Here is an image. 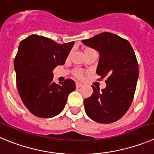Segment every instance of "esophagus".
<instances>
[{"mask_svg": "<svg viewBox=\"0 0 154 154\" xmlns=\"http://www.w3.org/2000/svg\"><path fill=\"white\" fill-rule=\"evenodd\" d=\"M82 85H83V84H82L81 83H80V82H76V87H77V88L82 87Z\"/></svg>", "mask_w": 154, "mask_h": 154, "instance_id": "obj_1", "label": "esophagus"}]
</instances>
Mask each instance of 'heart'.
Returning <instances> with one entry per match:
<instances>
[{
	"label": "heart",
	"mask_w": 154,
	"mask_h": 154,
	"mask_svg": "<svg viewBox=\"0 0 154 154\" xmlns=\"http://www.w3.org/2000/svg\"><path fill=\"white\" fill-rule=\"evenodd\" d=\"M93 51H96L91 48H84V52L86 56H87L88 54H90V53L93 52ZM72 74L74 76V77H77V78L81 79L84 77V74H85V71H84V70H82V69L75 68L72 70Z\"/></svg>",
	"instance_id": "b5f03b06"
}]
</instances>
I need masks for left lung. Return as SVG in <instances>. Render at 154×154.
I'll return each mask as SVG.
<instances>
[{
  "mask_svg": "<svg viewBox=\"0 0 154 154\" xmlns=\"http://www.w3.org/2000/svg\"><path fill=\"white\" fill-rule=\"evenodd\" d=\"M82 42L99 51L97 74L107 78L101 92L92 86L93 94L84 100L86 113L98 123L115 122L128 110L135 93L139 67L134 51L128 40L107 32Z\"/></svg>",
  "mask_w": 154,
  "mask_h": 154,
  "instance_id": "1",
  "label": "left lung"
}]
</instances>
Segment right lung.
Masks as SVG:
<instances>
[{
	"label": "right lung",
	"mask_w": 154,
	"mask_h": 154,
	"mask_svg": "<svg viewBox=\"0 0 154 154\" xmlns=\"http://www.w3.org/2000/svg\"><path fill=\"white\" fill-rule=\"evenodd\" d=\"M74 42L58 44L47 37L31 35L20 42L14 59L19 94L29 111L39 118L59 114L75 82H53L52 70L64 65Z\"/></svg>",
	"instance_id": "obj_1"
}]
</instances>
